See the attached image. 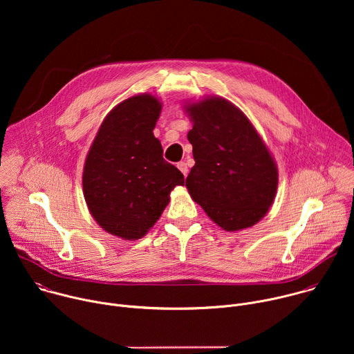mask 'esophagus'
Instances as JSON below:
<instances>
[{
	"mask_svg": "<svg viewBox=\"0 0 354 354\" xmlns=\"http://www.w3.org/2000/svg\"><path fill=\"white\" fill-rule=\"evenodd\" d=\"M178 168H179V171L183 174V176H187V174H189V169H187V165H186V162H183V161L178 162Z\"/></svg>",
	"mask_w": 354,
	"mask_h": 354,
	"instance_id": "1",
	"label": "esophagus"
}]
</instances>
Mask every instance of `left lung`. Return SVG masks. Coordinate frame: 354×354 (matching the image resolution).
Listing matches in <instances>:
<instances>
[{"label":"left lung","mask_w":354,"mask_h":354,"mask_svg":"<svg viewBox=\"0 0 354 354\" xmlns=\"http://www.w3.org/2000/svg\"><path fill=\"white\" fill-rule=\"evenodd\" d=\"M193 123L187 140L194 167L189 194L225 231L259 223L273 205L279 172L261 134L246 115L221 96L186 102Z\"/></svg>","instance_id":"8db88e82"}]
</instances>
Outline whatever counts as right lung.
<instances>
[{
  "instance_id": "1",
  "label": "right lung",
  "mask_w": 354,
  "mask_h": 354,
  "mask_svg": "<svg viewBox=\"0 0 354 354\" xmlns=\"http://www.w3.org/2000/svg\"><path fill=\"white\" fill-rule=\"evenodd\" d=\"M161 100L140 93L116 105L100 124L88 151L82 189L100 228L127 241L142 238L160 220L182 172L162 158L153 130Z\"/></svg>"
}]
</instances>
